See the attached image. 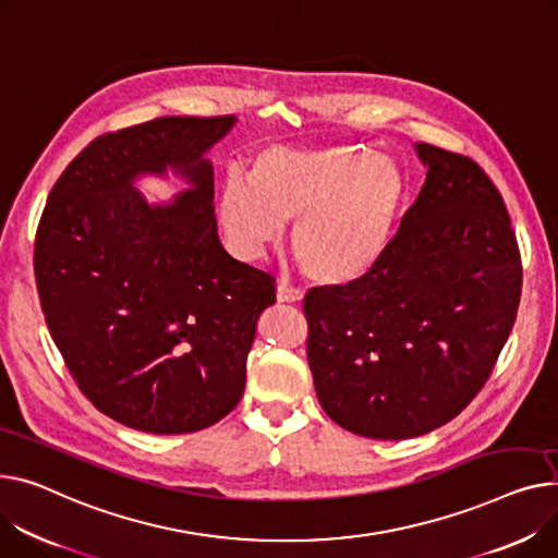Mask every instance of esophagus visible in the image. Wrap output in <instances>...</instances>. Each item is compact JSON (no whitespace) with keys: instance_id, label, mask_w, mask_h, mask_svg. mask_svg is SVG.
Listing matches in <instances>:
<instances>
[{"instance_id":"34e87169","label":"esophagus","mask_w":558,"mask_h":558,"mask_svg":"<svg viewBox=\"0 0 558 558\" xmlns=\"http://www.w3.org/2000/svg\"><path fill=\"white\" fill-rule=\"evenodd\" d=\"M303 299H305V295H303L301 289H293V287H287V284H278V289H276V301L278 303L295 305V303H301Z\"/></svg>"}]
</instances>
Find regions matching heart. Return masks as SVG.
Listing matches in <instances>:
<instances>
[{
	"label": "heart",
	"instance_id": "heart-1",
	"mask_svg": "<svg viewBox=\"0 0 558 558\" xmlns=\"http://www.w3.org/2000/svg\"><path fill=\"white\" fill-rule=\"evenodd\" d=\"M403 181L354 147L267 145L246 183H225L219 219L233 251L257 259L291 227V251L318 284H348L373 269L395 231Z\"/></svg>",
	"mask_w": 558,
	"mask_h": 558
}]
</instances>
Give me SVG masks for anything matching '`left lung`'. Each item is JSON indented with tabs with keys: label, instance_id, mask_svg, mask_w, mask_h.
Listing matches in <instances>:
<instances>
[{
	"label": "left lung",
	"instance_id": "left-lung-1",
	"mask_svg": "<svg viewBox=\"0 0 558 558\" xmlns=\"http://www.w3.org/2000/svg\"><path fill=\"white\" fill-rule=\"evenodd\" d=\"M426 181L379 263L305 295L307 361L329 420L369 439L451 422L489 379L521 301L505 202L469 157L415 143Z\"/></svg>",
	"mask_w": 558,
	"mask_h": 558
}]
</instances>
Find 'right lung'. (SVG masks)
I'll list each match as a JSON object with an SVG mask.
<instances>
[{"mask_svg": "<svg viewBox=\"0 0 558 558\" xmlns=\"http://www.w3.org/2000/svg\"><path fill=\"white\" fill-rule=\"evenodd\" d=\"M235 117H163L92 141L56 181L35 235L47 327L83 395L153 435L213 426L242 399L274 278L217 235L210 147ZM172 169L192 189L163 205L135 191Z\"/></svg>", "mask_w": 558, "mask_h": 558, "instance_id": "right-lung-1", "label": "right lung"}]
</instances>
